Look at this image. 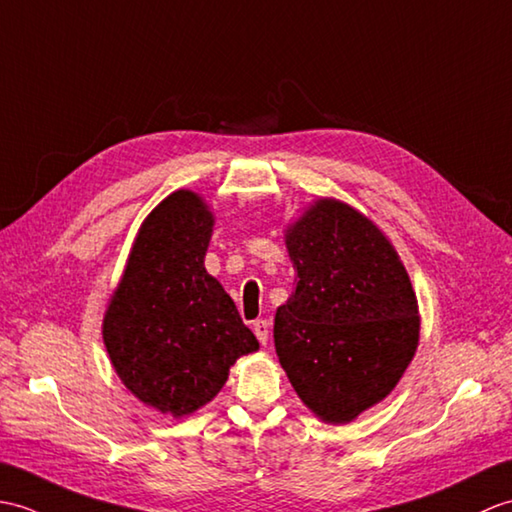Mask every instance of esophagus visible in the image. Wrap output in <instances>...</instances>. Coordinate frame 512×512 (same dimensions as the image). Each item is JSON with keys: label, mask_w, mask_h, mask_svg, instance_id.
<instances>
[{"label": "esophagus", "mask_w": 512, "mask_h": 512, "mask_svg": "<svg viewBox=\"0 0 512 512\" xmlns=\"http://www.w3.org/2000/svg\"><path fill=\"white\" fill-rule=\"evenodd\" d=\"M252 328H254V333H256V337H258V342L265 346L267 339H269V322H267V320H256V322L252 324Z\"/></svg>", "instance_id": "esophagus-1"}]
</instances>
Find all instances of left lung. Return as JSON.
Returning <instances> with one entry per match:
<instances>
[{
	"instance_id": "8db88e82",
	"label": "left lung",
	"mask_w": 512,
	"mask_h": 512,
	"mask_svg": "<svg viewBox=\"0 0 512 512\" xmlns=\"http://www.w3.org/2000/svg\"><path fill=\"white\" fill-rule=\"evenodd\" d=\"M298 285L274 344L304 405L328 423L385 399L418 344V304L388 238L346 203L320 199L287 230Z\"/></svg>"
}]
</instances>
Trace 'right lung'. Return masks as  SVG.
I'll list each match as a JSON object with an SVG mask.
<instances>
[{"label":"right lung","mask_w":512,"mask_h":512,"mask_svg":"<svg viewBox=\"0 0 512 512\" xmlns=\"http://www.w3.org/2000/svg\"><path fill=\"white\" fill-rule=\"evenodd\" d=\"M212 223L195 192L166 197L142 223L102 322L122 383L175 418L212 401L232 363L258 350L236 304L203 267Z\"/></svg>","instance_id":"right-lung-1"}]
</instances>
